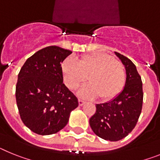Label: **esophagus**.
<instances>
[{
    "mask_svg": "<svg viewBox=\"0 0 160 160\" xmlns=\"http://www.w3.org/2000/svg\"><path fill=\"white\" fill-rule=\"evenodd\" d=\"M78 102H79V105H80V106H82V105L84 104V101H83L82 99H79Z\"/></svg>",
    "mask_w": 160,
    "mask_h": 160,
    "instance_id": "34e87169",
    "label": "esophagus"
}]
</instances>
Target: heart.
<instances>
[{
    "instance_id": "heart-1",
    "label": "heart",
    "mask_w": 160,
    "mask_h": 160,
    "mask_svg": "<svg viewBox=\"0 0 160 160\" xmlns=\"http://www.w3.org/2000/svg\"><path fill=\"white\" fill-rule=\"evenodd\" d=\"M63 82L69 89H76L88 80L91 84L79 93L87 98L99 96L109 101L120 94L126 84V73L122 62L105 53H92L80 57L78 62L68 58L61 64Z\"/></svg>"
}]
</instances>
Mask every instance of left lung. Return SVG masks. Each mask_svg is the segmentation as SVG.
Returning a JSON list of instances; mask_svg holds the SVG:
<instances>
[{
    "instance_id": "obj_1",
    "label": "left lung",
    "mask_w": 160,
    "mask_h": 160,
    "mask_svg": "<svg viewBox=\"0 0 160 160\" xmlns=\"http://www.w3.org/2000/svg\"><path fill=\"white\" fill-rule=\"evenodd\" d=\"M126 68V84L118 97L109 102L96 105L90 118L92 131L105 140L116 142L126 137L135 127L142 108L143 92L141 76L130 59L115 52Z\"/></svg>"
}]
</instances>
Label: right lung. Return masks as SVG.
<instances>
[{
  "mask_svg": "<svg viewBox=\"0 0 160 160\" xmlns=\"http://www.w3.org/2000/svg\"><path fill=\"white\" fill-rule=\"evenodd\" d=\"M72 52L57 46L27 59L18 76L16 101L21 119L30 130L49 135L68 124L78 99L63 84L61 63Z\"/></svg>",
  "mask_w": 160,
  "mask_h": 160,
  "instance_id": "obj_1",
  "label": "right lung"
}]
</instances>
